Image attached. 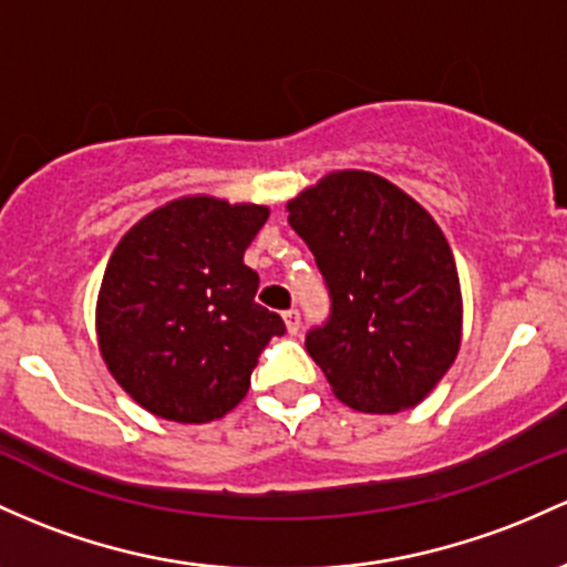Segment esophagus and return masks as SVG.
I'll list each match as a JSON object with an SVG mask.
<instances>
[{
	"instance_id": "esophagus-1",
	"label": "esophagus",
	"mask_w": 567,
	"mask_h": 567,
	"mask_svg": "<svg viewBox=\"0 0 567 567\" xmlns=\"http://www.w3.org/2000/svg\"><path fill=\"white\" fill-rule=\"evenodd\" d=\"M282 317L285 326H288V333H298V328H301V312H298V309H288Z\"/></svg>"
}]
</instances>
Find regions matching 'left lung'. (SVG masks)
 <instances>
[{
  "mask_svg": "<svg viewBox=\"0 0 567 567\" xmlns=\"http://www.w3.org/2000/svg\"><path fill=\"white\" fill-rule=\"evenodd\" d=\"M288 213L331 301L303 344L336 398L371 414L416 406L460 350V279L441 228L371 172L328 174Z\"/></svg>",
  "mask_w": 567,
  "mask_h": 567,
  "instance_id": "8db88e82",
  "label": "left lung"
}]
</instances>
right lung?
<instances>
[{"mask_svg": "<svg viewBox=\"0 0 567 567\" xmlns=\"http://www.w3.org/2000/svg\"><path fill=\"white\" fill-rule=\"evenodd\" d=\"M269 209L179 198L121 239L99 290L96 331L107 369L140 406L174 422L228 414L250 388L282 317L255 301L245 250Z\"/></svg>", "mask_w": 567, "mask_h": 567, "instance_id": "right-lung-1", "label": "right lung"}]
</instances>
